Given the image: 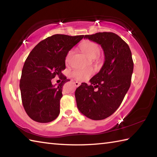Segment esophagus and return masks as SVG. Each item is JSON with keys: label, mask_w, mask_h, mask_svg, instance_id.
Wrapping results in <instances>:
<instances>
[{"label": "esophagus", "mask_w": 157, "mask_h": 157, "mask_svg": "<svg viewBox=\"0 0 157 157\" xmlns=\"http://www.w3.org/2000/svg\"><path fill=\"white\" fill-rule=\"evenodd\" d=\"M74 84H75V86H76V87H78V86L80 85V83L78 82H74Z\"/></svg>", "instance_id": "obj_1"}]
</instances>
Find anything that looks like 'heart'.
I'll return each instance as SVG.
<instances>
[{"label":"heart","mask_w":157,"mask_h":157,"mask_svg":"<svg viewBox=\"0 0 157 157\" xmlns=\"http://www.w3.org/2000/svg\"><path fill=\"white\" fill-rule=\"evenodd\" d=\"M79 48L84 54L89 58L95 59L99 55L101 52V48L99 45L94 42L86 40L82 42L79 45ZM72 55V51H69L65 56V63H69L71 56ZM93 73L91 69H78L73 71L72 73L73 76L75 78L80 81H84L87 79Z\"/></svg>","instance_id":"heart-1"}]
</instances>
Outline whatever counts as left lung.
I'll return each instance as SVG.
<instances>
[{"label": "left lung", "mask_w": 157, "mask_h": 157, "mask_svg": "<svg viewBox=\"0 0 157 157\" xmlns=\"http://www.w3.org/2000/svg\"><path fill=\"white\" fill-rule=\"evenodd\" d=\"M84 38L101 46L105 62L90 80V85L82 83L76 89L77 106L88 118L102 120L115 112L130 87L134 69L132 52L128 44L113 32L86 35Z\"/></svg>", "instance_id": "left-lung-1"}]
</instances>
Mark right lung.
<instances>
[{
  "label": "right lung",
  "mask_w": 157,
  "mask_h": 157,
  "mask_svg": "<svg viewBox=\"0 0 157 157\" xmlns=\"http://www.w3.org/2000/svg\"><path fill=\"white\" fill-rule=\"evenodd\" d=\"M84 36H50L40 42L26 59L19 88L23 107L34 121L48 123L59 116L62 87L69 81L61 73L65 69V56ZM55 76L62 80L58 86L51 82Z\"/></svg>",
  "instance_id": "right-lung-1"
}]
</instances>
